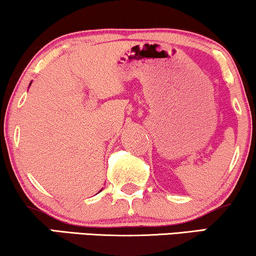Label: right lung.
Returning <instances> with one entry per match:
<instances>
[{
	"mask_svg": "<svg viewBox=\"0 0 256 256\" xmlns=\"http://www.w3.org/2000/svg\"><path fill=\"white\" fill-rule=\"evenodd\" d=\"M30 84H32V83H30Z\"/></svg>",
	"mask_w": 256,
	"mask_h": 256,
	"instance_id": "right-lung-1",
	"label": "right lung"
}]
</instances>
